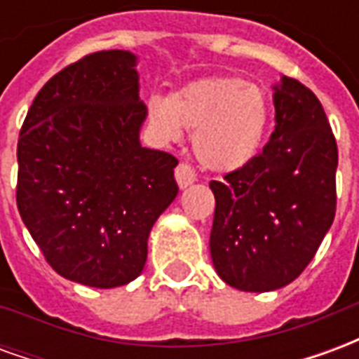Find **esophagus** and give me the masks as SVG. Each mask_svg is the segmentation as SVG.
<instances>
[{
  "label": "esophagus",
  "mask_w": 359,
  "mask_h": 359,
  "mask_svg": "<svg viewBox=\"0 0 359 359\" xmlns=\"http://www.w3.org/2000/svg\"><path fill=\"white\" fill-rule=\"evenodd\" d=\"M175 179H177V184L179 188H188L192 182H196V171L188 163H180L177 169H175Z\"/></svg>",
  "instance_id": "obj_1"
}]
</instances>
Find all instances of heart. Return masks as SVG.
Returning <instances> with one entry per match:
<instances>
[{"label": "heart", "instance_id": "obj_1", "mask_svg": "<svg viewBox=\"0 0 359 359\" xmlns=\"http://www.w3.org/2000/svg\"><path fill=\"white\" fill-rule=\"evenodd\" d=\"M151 128L163 140H179L182 126L196 130L194 151L211 171H238L257 156L269 126V102L262 88L234 76L187 84L167 97L148 100Z\"/></svg>", "mask_w": 359, "mask_h": 359}]
</instances>
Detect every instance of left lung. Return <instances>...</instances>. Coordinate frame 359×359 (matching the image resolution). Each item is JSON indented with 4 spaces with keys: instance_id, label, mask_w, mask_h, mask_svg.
<instances>
[{
    "instance_id": "1",
    "label": "left lung",
    "mask_w": 359,
    "mask_h": 359,
    "mask_svg": "<svg viewBox=\"0 0 359 359\" xmlns=\"http://www.w3.org/2000/svg\"><path fill=\"white\" fill-rule=\"evenodd\" d=\"M275 130L246 167L211 180L213 267L226 285L269 292L300 275L331 229L339 149L323 105L302 82L273 86Z\"/></svg>"
}]
</instances>
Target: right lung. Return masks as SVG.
Masks as SVG:
<instances>
[{"label":"right lung","instance_id":"obj_1","mask_svg":"<svg viewBox=\"0 0 359 359\" xmlns=\"http://www.w3.org/2000/svg\"><path fill=\"white\" fill-rule=\"evenodd\" d=\"M136 55L90 53L43 84L17 146V205L61 277L115 288L140 275L148 236L179 194L177 157L144 148Z\"/></svg>","mask_w":359,"mask_h":359}]
</instances>
